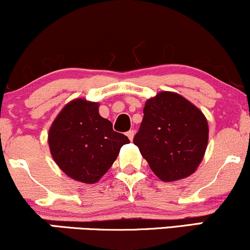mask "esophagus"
I'll return each mask as SVG.
<instances>
[{
	"label": "esophagus",
	"mask_w": 250,
	"mask_h": 250,
	"mask_svg": "<svg viewBox=\"0 0 250 250\" xmlns=\"http://www.w3.org/2000/svg\"><path fill=\"white\" fill-rule=\"evenodd\" d=\"M134 135H135V131H134V130H129V131H127V136H128V139L130 140V141H133Z\"/></svg>",
	"instance_id": "34e87169"
}]
</instances>
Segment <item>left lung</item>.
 <instances>
[{
  "instance_id": "1",
  "label": "left lung",
  "mask_w": 250,
  "mask_h": 250,
  "mask_svg": "<svg viewBox=\"0 0 250 250\" xmlns=\"http://www.w3.org/2000/svg\"><path fill=\"white\" fill-rule=\"evenodd\" d=\"M134 137L159 179L173 182L196 170L208 145V122L199 108L171 91L147 100Z\"/></svg>"
}]
</instances>
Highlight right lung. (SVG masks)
Masks as SVG:
<instances>
[{"label":"right lung","mask_w":250,"mask_h":250,"mask_svg":"<svg viewBox=\"0 0 250 250\" xmlns=\"http://www.w3.org/2000/svg\"><path fill=\"white\" fill-rule=\"evenodd\" d=\"M125 135L99 114V103L76 99L65 104L48 134L50 153L60 169L71 179L95 183L109 170Z\"/></svg>","instance_id":"1"}]
</instances>
